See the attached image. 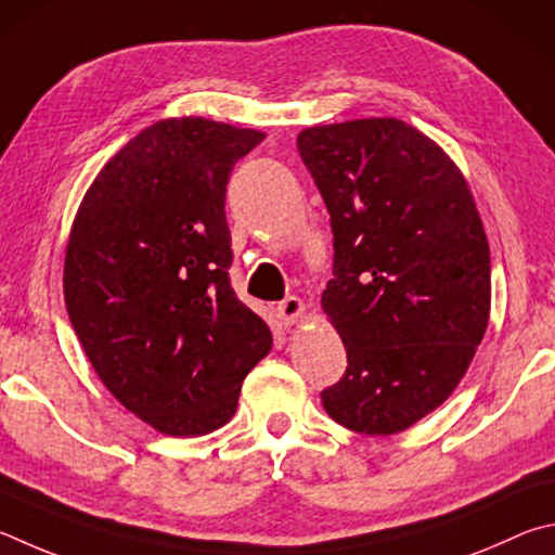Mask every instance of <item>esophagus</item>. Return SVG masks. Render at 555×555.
I'll return each mask as SVG.
<instances>
[{"label": "esophagus", "mask_w": 555, "mask_h": 555, "mask_svg": "<svg viewBox=\"0 0 555 555\" xmlns=\"http://www.w3.org/2000/svg\"><path fill=\"white\" fill-rule=\"evenodd\" d=\"M278 317L285 326H293L297 322H302V319L307 317V307L299 297H287L278 305Z\"/></svg>", "instance_id": "obj_1"}]
</instances>
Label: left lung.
<instances>
[{
	"label": "left lung",
	"mask_w": 555,
	"mask_h": 555,
	"mask_svg": "<svg viewBox=\"0 0 555 555\" xmlns=\"http://www.w3.org/2000/svg\"><path fill=\"white\" fill-rule=\"evenodd\" d=\"M297 149L334 231L322 309L346 373L322 392L356 434L410 429L449 400L490 322V246L468 182L400 119L309 126Z\"/></svg>",
	"instance_id": "obj_1"
}]
</instances>
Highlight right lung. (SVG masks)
<instances>
[{
    "instance_id": "add662e5",
    "label": "right lung",
    "mask_w": 555,
    "mask_h": 555,
    "mask_svg": "<svg viewBox=\"0 0 555 555\" xmlns=\"http://www.w3.org/2000/svg\"><path fill=\"white\" fill-rule=\"evenodd\" d=\"M262 139L202 116L160 119L104 165L75 214L67 317L106 390L160 434L217 431L272 348L231 289L223 211L233 165Z\"/></svg>"
}]
</instances>
